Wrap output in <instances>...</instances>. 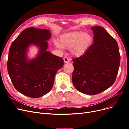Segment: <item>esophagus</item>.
Wrapping results in <instances>:
<instances>
[{"label":"esophagus","instance_id":"esophagus-1","mask_svg":"<svg viewBox=\"0 0 129 129\" xmlns=\"http://www.w3.org/2000/svg\"><path fill=\"white\" fill-rule=\"evenodd\" d=\"M63 60H64V63H68V62H69V59L68 58V57H67V56H64L63 57Z\"/></svg>","mask_w":129,"mask_h":129}]
</instances>
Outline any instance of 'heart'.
Returning <instances> with one entry per match:
<instances>
[{"instance_id":"obj_1","label":"heart","mask_w":129,"mask_h":129,"mask_svg":"<svg viewBox=\"0 0 129 129\" xmlns=\"http://www.w3.org/2000/svg\"><path fill=\"white\" fill-rule=\"evenodd\" d=\"M92 41L91 36L83 32H75L65 34L60 39V46L63 48H71L73 55L80 56L86 51ZM57 47H60L57 42H55Z\"/></svg>"}]
</instances>
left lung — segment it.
<instances>
[{
  "label": "left lung",
  "instance_id": "1",
  "mask_svg": "<svg viewBox=\"0 0 129 129\" xmlns=\"http://www.w3.org/2000/svg\"><path fill=\"white\" fill-rule=\"evenodd\" d=\"M93 43L83 55L73 58V83L80 92L96 95L110 87L120 64L118 44L102 27H92Z\"/></svg>",
  "mask_w": 129,
  "mask_h": 129
}]
</instances>
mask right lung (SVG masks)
I'll return each instance as SVG.
<instances>
[{
  "instance_id": "add662e5",
  "label": "right lung",
  "mask_w": 129,
  "mask_h": 129,
  "mask_svg": "<svg viewBox=\"0 0 129 129\" xmlns=\"http://www.w3.org/2000/svg\"><path fill=\"white\" fill-rule=\"evenodd\" d=\"M51 37L49 30L30 27L24 29L12 43L7 60V71L15 89L22 94L38 98L51 90L54 78L63 66V60L47 51ZM31 44L40 50L32 60L27 59L26 52Z\"/></svg>"
}]
</instances>
